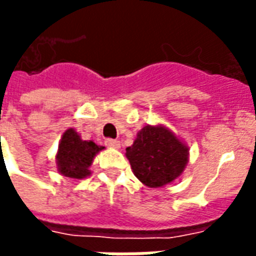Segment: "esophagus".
<instances>
[{"mask_svg":"<svg viewBox=\"0 0 256 256\" xmlns=\"http://www.w3.org/2000/svg\"><path fill=\"white\" fill-rule=\"evenodd\" d=\"M106 145L108 148H114V149H119L120 148V142L116 141V140H111V138L106 140Z\"/></svg>","mask_w":256,"mask_h":256,"instance_id":"obj_1","label":"esophagus"}]
</instances>
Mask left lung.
<instances>
[{
  "label": "left lung",
  "mask_w": 256,
  "mask_h": 256,
  "mask_svg": "<svg viewBox=\"0 0 256 256\" xmlns=\"http://www.w3.org/2000/svg\"><path fill=\"white\" fill-rule=\"evenodd\" d=\"M126 157L134 175L150 188L170 184L184 171L188 162V146L162 124H146L137 133Z\"/></svg>",
  "instance_id": "left-lung-1"
}]
</instances>
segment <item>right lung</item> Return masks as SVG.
<instances>
[{
	"instance_id": "right-lung-1",
	"label": "right lung",
	"mask_w": 256,
	"mask_h": 256,
	"mask_svg": "<svg viewBox=\"0 0 256 256\" xmlns=\"http://www.w3.org/2000/svg\"><path fill=\"white\" fill-rule=\"evenodd\" d=\"M103 149L104 146L96 145L94 141L81 140L74 128H68L60 138L56 156L58 172L72 179H84L90 175V166L94 156Z\"/></svg>"
}]
</instances>
